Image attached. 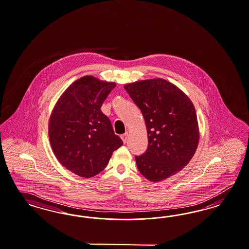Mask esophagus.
I'll return each instance as SVG.
<instances>
[{
	"label": "esophagus",
	"instance_id": "esophagus-1",
	"mask_svg": "<svg viewBox=\"0 0 249 249\" xmlns=\"http://www.w3.org/2000/svg\"><path fill=\"white\" fill-rule=\"evenodd\" d=\"M121 138L123 139L124 143H125V142L127 141V138H128V132H125L124 134H123V135L121 136Z\"/></svg>",
	"mask_w": 249,
	"mask_h": 249
}]
</instances>
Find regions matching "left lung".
Segmentation results:
<instances>
[{"label": "left lung", "mask_w": 249, "mask_h": 249, "mask_svg": "<svg viewBox=\"0 0 249 249\" xmlns=\"http://www.w3.org/2000/svg\"><path fill=\"white\" fill-rule=\"evenodd\" d=\"M142 112L147 150L136 156L140 174L159 182L180 172L194 156L199 140L193 103L175 85L161 78L124 86Z\"/></svg>", "instance_id": "left-lung-1"}]
</instances>
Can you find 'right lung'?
I'll return each mask as SVG.
<instances>
[{
  "label": "right lung",
  "instance_id": "obj_1",
  "mask_svg": "<svg viewBox=\"0 0 249 249\" xmlns=\"http://www.w3.org/2000/svg\"><path fill=\"white\" fill-rule=\"evenodd\" d=\"M114 87L112 82L84 76L61 96L50 118L49 138L57 160L81 177L100 174L123 145L101 110Z\"/></svg>",
  "mask_w": 249,
  "mask_h": 249
}]
</instances>
